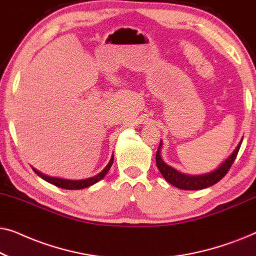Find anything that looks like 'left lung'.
Segmentation results:
<instances>
[{
    "instance_id": "8db88e82",
    "label": "left lung",
    "mask_w": 256,
    "mask_h": 256,
    "mask_svg": "<svg viewBox=\"0 0 256 256\" xmlns=\"http://www.w3.org/2000/svg\"><path fill=\"white\" fill-rule=\"evenodd\" d=\"M241 143H242V141H240V143L238 144L232 155H230L228 158H227L225 162L218 168V169H216L214 171H212V172L210 174L191 176V174H180V171L174 170V168L168 166V164L164 163L162 157H160V146H162V141H160V146L156 152V164H157V168H158L160 172L162 174V176L166 178L168 183L172 184L174 186L182 188V190H202V188L212 186V185L218 183L220 180H222V178L225 177V174L228 172L230 168L232 166L238 152H239Z\"/></svg>"
}]
</instances>
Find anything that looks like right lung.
Segmentation results:
<instances>
[{
	"label": "right lung",
	"instance_id": "add662e5",
	"mask_svg": "<svg viewBox=\"0 0 256 256\" xmlns=\"http://www.w3.org/2000/svg\"><path fill=\"white\" fill-rule=\"evenodd\" d=\"M113 160H114V155H112L110 163L107 164L106 168H104V169L101 171L100 174H98L96 176H94V177L87 178V180H62V178L48 177V176H45V174L40 172V171H37L36 169H34V171L40 178H43L44 180H46V182H48V183L56 185V186L66 188V190H80V188H88V186H90V185L98 183L100 180H102V178L106 176V174L108 172V171H110L112 164H113Z\"/></svg>",
	"mask_w": 256,
	"mask_h": 256
}]
</instances>
